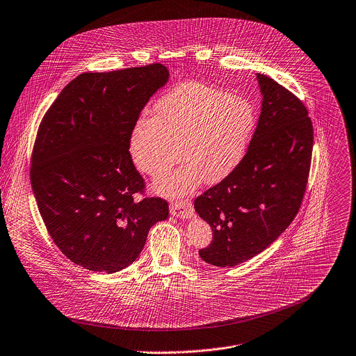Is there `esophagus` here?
I'll use <instances>...</instances> for the list:
<instances>
[{
	"label": "esophagus",
	"mask_w": 356,
	"mask_h": 356,
	"mask_svg": "<svg viewBox=\"0 0 356 356\" xmlns=\"http://www.w3.org/2000/svg\"><path fill=\"white\" fill-rule=\"evenodd\" d=\"M170 211L175 217L189 218L193 214V206L189 200H175L170 204Z\"/></svg>",
	"instance_id": "34e87169"
}]
</instances>
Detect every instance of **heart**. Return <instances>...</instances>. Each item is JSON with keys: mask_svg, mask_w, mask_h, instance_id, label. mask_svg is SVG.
<instances>
[{"mask_svg": "<svg viewBox=\"0 0 356 356\" xmlns=\"http://www.w3.org/2000/svg\"><path fill=\"white\" fill-rule=\"evenodd\" d=\"M253 127L254 110L246 99L185 83L156 104L154 117L136 124L129 152L135 165L153 178L164 175L181 156L186 159L156 184L159 192L181 196L202 179L213 184L225 178L243 157Z\"/></svg>", "mask_w": 356, "mask_h": 356, "instance_id": "1", "label": "heart"}]
</instances>
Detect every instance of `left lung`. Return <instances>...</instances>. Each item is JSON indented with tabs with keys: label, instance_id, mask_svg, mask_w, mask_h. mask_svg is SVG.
<instances>
[{
	"label": "left lung",
	"instance_id": "8db88e82",
	"mask_svg": "<svg viewBox=\"0 0 356 356\" xmlns=\"http://www.w3.org/2000/svg\"><path fill=\"white\" fill-rule=\"evenodd\" d=\"M261 113L246 154L217 185L195 199L213 241L199 250L209 264L232 267L263 252L295 218L309 178L313 125L306 106L257 74Z\"/></svg>",
	"mask_w": 356,
	"mask_h": 356
}]
</instances>
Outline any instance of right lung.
I'll return each instance as SVG.
<instances>
[{
	"mask_svg": "<svg viewBox=\"0 0 356 356\" xmlns=\"http://www.w3.org/2000/svg\"><path fill=\"white\" fill-rule=\"evenodd\" d=\"M167 81L156 63L82 74L39 125L31 182L40 216L60 250L95 273L134 263L149 229L168 217L161 197L134 200L146 184L129 153L140 111Z\"/></svg>",
	"mask_w": 356,
	"mask_h": 356,
	"instance_id": "add662e5",
	"label": "right lung"
}]
</instances>
